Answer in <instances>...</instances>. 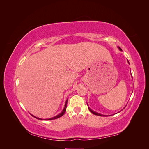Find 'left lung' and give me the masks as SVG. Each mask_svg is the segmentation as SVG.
Returning a JSON list of instances; mask_svg holds the SVG:
<instances>
[{
  "label": "left lung",
  "mask_w": 149,
  "mask_h": 149,
  "mask_svg": "<svg viewBox=\"0 0 149 149\" xmlns=\"http://www.w3.org/2000/svg\"><path fill=\"white\" fill-rule=\"evenodd\" d=\"M118 48H119V50H120V51H122V49L119 47H118ZM127 61H128V63L129 64V61L127 60ZM87 105H88V103H87ZM88 109H89V111L91 112L92 114H94V115H97V116H106V115H102V114H100V113H97V112H95V111H93L92 109H91L89 108V107L88 106Z\"/></svg>",
  "instance_id": "8db88e82"
}]
</instances>
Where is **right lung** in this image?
Listing matches in <instances>:
<instances>
[{"label":"right lung","mask_w":149,"mask_h":149,"mask_svg":"<svg viewBox=\"0 0 149 149\" xmlns=\"http://www.w3.org/2000/svg\"><path fill=\"white\" fill-rule=\"evenodd\" d=\"M67 102H68V99L66 100V102H65V107H64V109H63V111H62V112H61L60 114H58L57 116H55V117H53V118H49V119H41V118H37V117H35V116H33V115H31L33 117H34L35 118H36V119H39V120H53V119H57V118H60V117H61L62 116H63V114H65V112H66V105H67Z\"/></svg>","instance_id":"obj_1"}]
</instances>
